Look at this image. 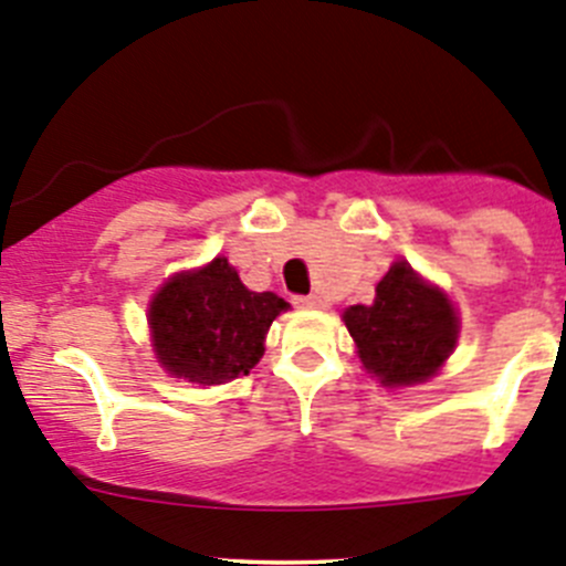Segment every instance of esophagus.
Here are the masks:
<instances>
[{
  "mask_svg": "<svg viewBox=\"0 0 566 566\" xmlns=\"http://www.w3.org/2000/svg\"><path fill=\"white\" fill-rule=\"evenodd\" d=\"M292 303L297 305V308H323V300L317 297V294H297V297H292Z\"/></svg>",
  "mask_w": 566,
  "mask_h": 566,
  "instance_id": "esophagus-1",
  "label": "esophagus"
}]
</instances>
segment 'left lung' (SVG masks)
<instances>
[{"instance_id":"left-lung-1","label":"left lung","mask_w":566,"mask_h":566,"mask_svg":"<svg viewBox=\"0 0 566 566\" xmlns=\"http://www.w3.org/2000/svg\"><path fill=\"white\" fill-rule=\"evenodd\" d=\"M342 319L359 347L361 365L385 387L427 381L458 342L452 303L403 261L378 280L373 305H350Z\"/></svg>"}]
</instances>
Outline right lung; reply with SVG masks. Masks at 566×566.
Wrapping results in <instances>:
<instances>
[{
    "label": "right lung",
    "mask_w": 566,
    "mask_h": 566,
    "mask_svg": "<svg viewBox=\"0 0 566 566\" xmlns=\"http://www.w3.org/2000/svg\"><path fill=\"white\" fill-rule=\"evenodd\" d=\"M289 303L249 292L227 258L170 277L151 303L157 359L176 378L221 385L247 376L263 356V339Z\"/></svg>",
    "instance_id": "add662e5"
}]
</instances>
